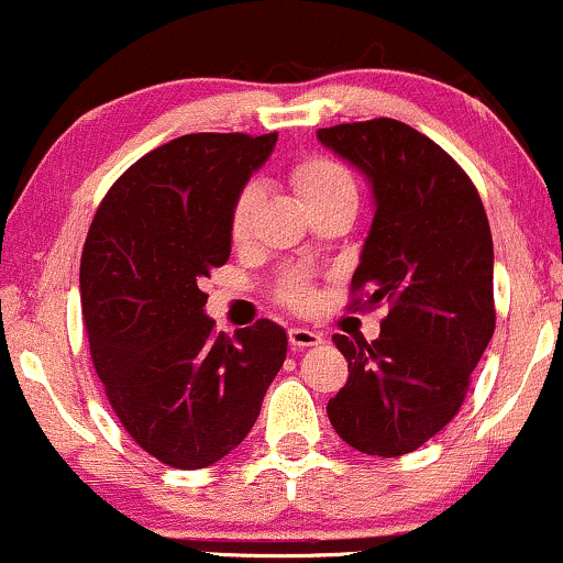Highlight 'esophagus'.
<instances>
[{
  "label": "esophagus",
  "mask_w": 563,
  "mask_h": 563,
  "mask_svg": "<svg viewBox=\"0 0 563 563\" xmlns=\"http://www.w3.org/2000/svg\"><path fill=\"white\" fill-rule=\"evenodd\" d=\"M288 341L294 349H309L320 346L322 335L318 331H309V328H288Z\"/></svg>",
  "instance_id": "34e87169"
}]
</instances>
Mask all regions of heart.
Masks as SVG:
<instances>
[{"label":"heart","instance_id":"heart-1","mask_svg":"<svg viewBox=\"0 0 563 563\" xmlns=\"http://www.w3.org/2000/svg\"><path fill=\"white\" fill-rule=\"evenodd\" d=\"M290 185H294L296 196H299L301 206L307 211L328 209V206H349L357 209V183L341 164L331 158H307L290 169ZM262 192L260 187L249 185L238 192L235 203L230 211V235L232 241L241 243L249 238L251 222H254L256 209H260ZM283 301L290 307H303L309 301V290L301 280H288L283 288Z\"/></svg>","mask_w":563,"mask_h":563}]
</instances>
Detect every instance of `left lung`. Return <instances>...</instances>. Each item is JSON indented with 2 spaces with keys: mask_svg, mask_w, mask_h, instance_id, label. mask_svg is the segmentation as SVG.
Instances as JSON below:
<instances>
[{
  "mask_svg": "<svg viewBox=\"0 0 563 563\" xmlns=\"http://www.w3.org/2000/svg\"><path fill=\"white\" fill-rule=\"evenodd\" d=\"M318 140L371 185L352 290H367L354 303L389 309L371 344L333 335L349 378L328 418L349 448L397 457L455 418L493 339V232L466 172L402 121L318 129Z\"/></svg>",
  "mask_w": 563,
  "mask_h": 563,
  "instance_id": "8db88e82",
  "label": "left lung"
}]
</instances>
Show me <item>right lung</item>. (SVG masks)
Wrapping results in <instances>:
<instances>
[{"mask_svg":"<svg viewBox=\"0 0 563 563\" xmlns=\"http://www.w3.org/2000/svg\"><path fill=\"white\" fill-rule=\"evenodd\" d=\"M277 134H183L115 179L81 254V309L108 402L129 437L183 471L243 442L283 367L273 320L217 333L203 277L230 260V211Z\"/></svg>","mask_w":563,"mask_h":563,"instance_id":"add662e5","label":"right lung"}]
</instances>
